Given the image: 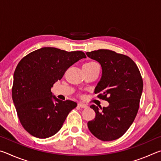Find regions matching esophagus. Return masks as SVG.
I'll return each instance as SVG.
<instances>
[{
    "label": "esophagus",
    "mask_w": 161,
    "mask_h": 161,
    "mask_svg": "<svg viewBox=\"0 0 161 161\" xmlns=\"http://www.w3.org/2000/svg\"><path fill=\"white\" fill-rule=\"evenodd\" d=\"M78 106L81 108H86L88 107V106H87L86 104H84V103H78Z\"/></svg>",
    "instance_id": "1"
}]
</instances>
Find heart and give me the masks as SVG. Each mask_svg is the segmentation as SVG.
I'll list each match as a JSON object with an SVG mask.
<instances>
[{
  "label": "heart",
  "mask_w": 161,
  "mask_h": 161,
  "mask_svg": "<svg viewBox=\"0 0 161 161\" xmlns=\"http://www.w3.org/2000/svg\"><path fill=\"white\" fill-rule=\"evenodd\" d=\"M89 63H96V62H89Z\"/></svg>",
  "instance_id": "heart-1"
}]
</instances>
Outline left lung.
Returning a JSON list of instances; mask_svg holds the SVG:
<instances>
[{
	"label": "left lung",
	"instance_id": "1",
	"mask_svg": "<svg viewBox=\"0 0 161 161\" xmlns=\"http://www.w3.org/2000/svg\"><path fill=\"white\" fill-rule=\"evenodd\" d=\"M86 54L99 62L102 69L94 93H100L98 97L109 103L101 109L90 106L96 116L87 126L101 141L116 140L129 129L138 113L143 86L140 71L129 57L114 51L98 50Z\"/></svg>",
	"mask_w": 161,
	"mask_h": 161
}]
</instances>
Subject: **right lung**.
<instances>
[{
  "mask_svg": "<svg viewBox=\"0 0 161 161\" xmlns=\"http://www.w3.org/2000/svg\"><path fill=\"white\" fill-rule=\"evenodd\" d=\"M82 58L86 55L81 51L47 47L32 52L19 62L13 75L12 98L22 126L30 134L51 137L77 107L73 101L53 96L51 88L68 68Z\"/></svg>",
  "mask_w": 161,
  "mask_h": 161,
  "instance_id": "obj_1",
  "label": "right lung"
}]
</instances>
